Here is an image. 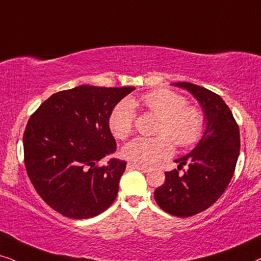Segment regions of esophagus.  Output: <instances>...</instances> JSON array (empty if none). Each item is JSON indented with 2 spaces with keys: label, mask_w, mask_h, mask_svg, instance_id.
<instances>
[{
  "label": "esophagus",
  "mask_w": 261,
  "mask_h": 261,
  "mask_svg": "<svg viewBox=\"0 0 261 261\" xmlns=\"http://www.w3.org/2000/svg\"><path fill=\"white\" fill-rule=\"evenodd\" d=\"M127 168L128 169H138V170H140L141 172H150L151 169L147 168V167H144V165H140V164H137V163H133V162H129V163L127 164Z\"/></svg>",
  "instance_id": "1"
}]
</instances>
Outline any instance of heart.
Here are the masks:
<instances>
[{
  "label": "heart",
  "mask_w": 261,
  "mask_h": 261,
  "mask_svg": "<svg viewBox=\"0 0 261 261\" xmlns=\"http://www.w3.org/2000/svg\"><path fill=\"white\" fill-rule=\"evenodd\" d=\"M140 103L161 117L155 138H135L123 147L127 160L141 165H153L172 152L170 139L181 147L195 144L204 132V116L198 108L187 106L180 94L169 90H154L145 93ZM137 99H124L111 111L109 127L117 139H124L133 129ZM169 137L171 138L168 139Z\"/></svg>",
  "instance_id": "1"
}]
</instances>
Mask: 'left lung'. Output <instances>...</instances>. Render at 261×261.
<instances>
[{
  "label": "left lung",
  "mask_w": 261,
  "mask_h": 261,
  "mask_svg": "<svg viewBox=\"0 0 261 261\" xmlns=\"http://www.w3.org/2000/svg\"><path fill=\"white\" fill-rule=\"evenodd\" d=\"M172 86L188 91L204 111L205 130L195 147L176 160L177 169L188 164L184 175L165 172L164 184L154 191V200L165 212L189 217L218 200L234 175L240 154V129L229 107L218 94L191 83Z\"/></svg>",
  "instance_id": "obj_1"
}]
</instances>
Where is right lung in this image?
I'll list each match as a JSON object with an SVG mask.
<instances>
[{
  "instance_id": "add662e5",
  "label": "right lung",
  "mask_w": 261,
  "mask_h": 261,
  "mask_svg": "<svg viewBox=\"0 0 261 261\" xmlns=\"http://www.w3.org/2000/svg\"><path fill=\"white\" fill-rule=\"evenodd\" d=\"M133 90L81 85L54 93L30 117L23 133L27 175L40 198L61 215L91 218L116 199L127 162L97 163L116 151L109 117Z\"/></svg>"
}]
</instances>
